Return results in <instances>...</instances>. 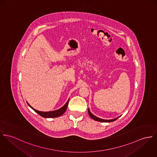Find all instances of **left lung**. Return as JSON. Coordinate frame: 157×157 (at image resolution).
<instances>
[{"mask_svg": "<svg viewBox=\"0 0 157 157\" xmlns=\"http://www.w3.org/2000/svg\"><path fill=\"white\" fill-rule=\"evenodd\" d=\"M88 114H89V116H90V117H91V118H92L93 120H94V121H98V122H114V121H115L116 120H117L118 118H119V117H120V116H119V117H117V118H116V119H111V120H105V119H100V118H99V117H96L95 116H94L93 114H91V112H90V111L89 108H88Z\"/></svg>", "mask_w": 157, "mask_h": 157, "instance_id": "8db88e82", "label": "left lung"}]
</instances>
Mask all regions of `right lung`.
<instances>
[{"instance_id":"1","label":"right lung","mask_w":157,"mask_h":157,"mask_svg":"<svg viewBox=\"0 0 157 157\" xmlns=\"http://www.w3.org/2000/svg\"><path fill=\"white\" fill-rule=\"evenodd\" d=\"M69 99L67 101V102L66 103V104L64 105L63 107H61V108H59L57 110H55L52 111H48V112H43V111H38L36 109H35L34 108H33L28 102H27V104L33 110H34L36 113H38L41 117H44V118H54V117H57L61 116L62 114H63L64 113V112L67 109L68 104H69Z\"/></svg>"}]
</instances>
